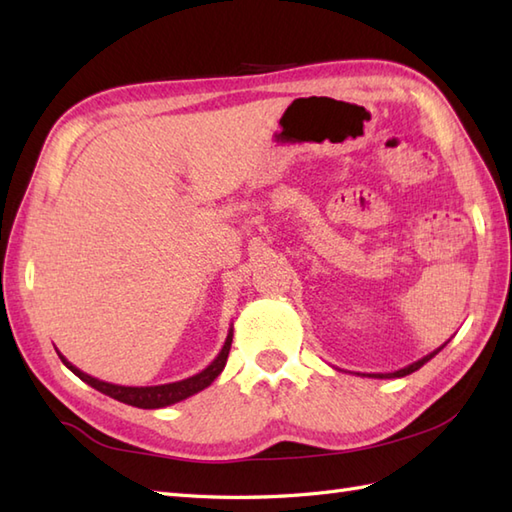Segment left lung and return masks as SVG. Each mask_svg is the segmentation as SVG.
I'll return each mask as SVG.
<instances>
[{
    "mask_svg": "<svg viewBox=\"0 0 512 512\" xmlns=\"http://www.w3.org/2000/svg\"><path fill=\"white\" fill-rule=\"evenodd\" d=\"M447 345V343H444ZM442 345V347H444ZM442 347H438V350H433L431 354H427V356H422L420 361H416V363H411V365H407V367H402V369H398V372H389V374H361V376H369V378H402V376H407V374H411V372H416V369H420L424 363L427 361H431L433 356H436Z\"/></svg>",
    "mask_w": 512,
    "mask_h": 512,
    "instance_id": "obj_1",
    "label": "left lung"
}]
</instances>
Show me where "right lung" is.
<instances>
[{
    "label": "right lung",
    "mask_w": 512,
    "mask_h": 512,
    "mask_svg": "<svg viewBox=\"0 0 512 512\" xmlns=\"http://www.w3.org/2000/svg\"><path fill=\"white\" fill-rule=\"evenodd\" d=\"M231 343H233V325H231V330H228V334H226V341L222 345L220 354L213 358V363L209 367H204L200 374H195L191 378L178 380V383L154 385V387H125V385L105 383V380H99V378H94L90 374L81 372V369L74 367L61 352H57V354H59V358L63 361V365L68 367L72 374L79 376L83 383H88L90 387L99 389L101 394L110 396V398H114L118 402H125V405L138 407V409H160V407L176 405V402L189 398L193 394H198V391L209 387L213 380L222 374V369L226 365V358H228V352H231Z\"/></svg>",
    "instance_id": "right-lung-1"
}]
</instances>
